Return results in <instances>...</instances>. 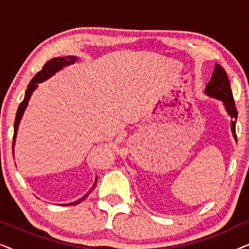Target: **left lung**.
Segmentation results:
<instances>
[{
  "label": "left lung",
  "mask_w": 249,
  "mask_h": 249,
  "mask_svg": "<svg viewBox=\"0 0 249 249\" xmlns=\"http://www.w3.org/2000/svg\"><path fill=\"white\" fill-rule=\"evenodd\" d=\"M205 94L210 97L217 98V100L222 101L224 104V107L228 112V114L231 117V131L234 139L237 142V135H236V120L238 117V112L234 105L232 91H231L230 83L228 79L226 70L219 64H215L214 67V71L211 78L210 83L206 85L205 87Z\"/></svg>",
  "instance_id": "obj_1"
}]
</instances>
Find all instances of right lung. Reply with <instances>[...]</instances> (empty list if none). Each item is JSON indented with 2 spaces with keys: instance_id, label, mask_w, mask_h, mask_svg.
<instances>
[{
  "instance_id": "add662e5",
  "label": "right lung",
  "mask_w": 249,
  "mask_h": 249,
  "mask_svg": "<svg viewBox=\"0 0 249 249\" xmlns=\"http://www.w3.org/2000/svg\"><path fill=\"white\" fill-rule=\"evenodd\" d=\"M78 57L76 56H63V57H54V59L47 61V62L44 64L43 69L39 71V72L36 73V76L33 78L32 81H30L28 87H27L26 89V93H25V97H23V101L20 103L19 107H18V111H17V114H16V120H15V134H13V142H12V153H13V148H15V142H16V137H17V131H18V128H19V124L20 121H21V118L23 115V112H25L27 105H28V102L30 100V96H32V94L34 93V90L36 89L37 86H38V84L43 83V81H45L49 79L53 76V74H55L57 71H60L61 69H63L64 67H68L70 66V64H73L76 62ZM96 181H97V178L95 179V182L94 185L91 186V188L89 189V192H88L86 195H84L81 197L80 199L76 200V202L73 203H69V204H64V205H76V204L80 203L81 200H84L86 197L89 195L91 190L95 188V186H96Z\"/></svg>"
}]
</instances>
